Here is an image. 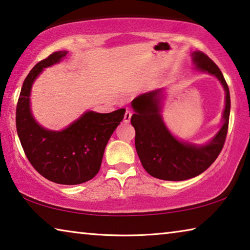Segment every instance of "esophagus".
Segmentation results:
<instances>
[{"label":"esophagus","mask_w":250,"mask_h":250,"mask_svg":"<svg viewBox=\"0 0 250 250\" xmlns=\"http://www.w3.org/2000/svg\"><path fill=\"white\" fill-rule=\"evenodd\" d=\"M131 111L126 110L125 113V118H124V121L125 122V124H129L130 122V119H131Z\"/></svg>","instance_id":"obj_1"}]
</instances>
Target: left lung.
<instances>
[{"label": "left lung", "instance_id": "1", "mask_svg": "<svg viewBox=\"0 0 250 250\" xmlns=\"http://www.w3.org/2000/svg\"><path fill=\"white\" fill-rule=\"evenodd\" d=\"M196 68L218 78L226 91L224 125L216 137L205 146L189 145L177 140L169 132L160 116V90L144 93L133 99L134 113L131 125L136 130L137 153L150 176L161 180L181 181L193 178L207 170L224 148L227 137L230 94L223 73L207 54L201 51L192 53Z\"/></svg>", "mask_w": 250, "mask_h": 250}]
</instances>
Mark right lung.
I'll use <instances>...</instances> for the list:
<instances>
[{
	"label": "right lung",
	"mask_w": 250,
	"mask_h": 250,
	"mask_svg": "<svg viewBox=\"0 0 250 250\" xmlns=\"http://www.w3.org/2000/svg\"><path fill=\"white\" fill-rule=\"evenodd\" d=\"M65 55V51L53 52L27 74L17 104V131L26 158L40 175L55 184L79 185L99 172L105 146L124 120L125 109L110 113L88 111L62 131L39 125L30 109L31 88L43 69Z\"/></svg>",
	"instance_id": "1"
}]
</instances>
